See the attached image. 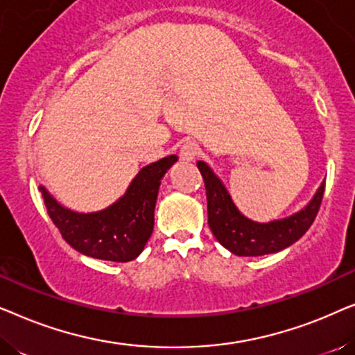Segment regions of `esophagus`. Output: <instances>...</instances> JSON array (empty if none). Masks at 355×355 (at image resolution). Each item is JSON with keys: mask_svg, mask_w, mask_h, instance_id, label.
I'll return each mask as SVG.
<instances>
[{"mask_svg": "<svg viewBox=\"0 0 355 355\" xmlns=\"http://www.w3.org/2000/svg\"><path fill=\"white\" fill-rule=\"evenodd\" d=\"M179 157H181L182 162H193L198 157V145L189 140L179 150Z\"/></svg>", "mask_w": 355, "mask_h": 355, "instance_id": "obj_1", "label": "esophagus"}]
</instances>
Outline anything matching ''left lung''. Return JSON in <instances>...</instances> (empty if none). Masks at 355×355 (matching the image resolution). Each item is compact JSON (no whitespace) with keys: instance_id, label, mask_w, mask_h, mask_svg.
Wrapping results in <instances>:
<instances>
[{"instance_id":"8db88e82","label":"left lung","mask_w":355,"mask_h":355,"mask_svg":"<svg viewBox=\"0 0 355 355\" xmlns=\"http://www.w3.org/2000/svg\"><path fill=\"white\" fill-rule=\"evenodd\" d=\"M207 189L208 226L220 244L239 257H260L286 249L297 242L317 216L324 181L307 205L294 215L268 223L252 221L242 215L220 178L205 162H197Z\"/></svg>"}]
</instances>
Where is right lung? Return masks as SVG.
<instances>
[{
    "label": "right lung",
    "mask_w": 355,
    "mask_h": 355,
    "mask_svg": "<svg viewBox=\"0 0 355 355\" xmlns=\"http://www.w3.org/2000/svg\"><path fill=\"white\" fill-rule=\"evenodd\" d=\"M176 162V155H169L144 166L124 196L100 211H74L58 202L45 186H38V191L48 215L72 249L98 260L130 261L142 254L152 236L159 184Z\"/></svg>",
    "instance_id": "right-lung-1"
}]
</instances>
